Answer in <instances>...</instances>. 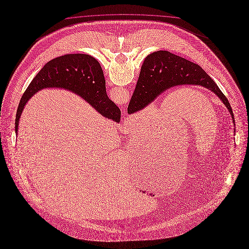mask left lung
Here are the masks:
<instances>
[{
	"label": "left lung",
	"instance_id": "obj_1",
	"mask_svg": "<svg viewBox=\"0 0 249 249\" xmlns=\"http://www.w3.org/2000/svg\"><path fill=\"white\" fill-rule=\"evenodd\" d=\"M187 84L200 85L214 92L228 107L235 124L227 97L209 75L200 66L166 51L151 53L145 58L127 112L140 111L167 89Z\"/></svg>",
	"mask_w": 249,
	"mask_h": 249
}]
</instances>
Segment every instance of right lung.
<instances>
[{
  "label": "right lung",
  "instance_id": "obj_1",
  "mask_svg": "<svg viewBox=\"0 0 249 249\" xmlns=\"http://www.w3.org/2000/svg\"><path fill=\"white\" fill-rule=\"evenodd\" d=\"M103 70L88 54H66L47 63L32 80L17 110L15 129L28 100L43 88H64L83 97L104 117L119 123L121 110L107 95Z\"/></svg>",
  "mask_w": 249,
  "mask_h": 249
}]
</instances>
